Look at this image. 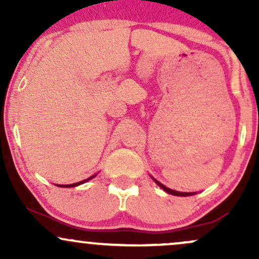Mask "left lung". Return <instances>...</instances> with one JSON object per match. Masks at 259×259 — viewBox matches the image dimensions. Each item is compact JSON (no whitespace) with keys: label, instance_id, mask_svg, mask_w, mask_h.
I'll list each match as a JSON object with an SVG mask.
<instances>
[{"label":"left lung","instance_id":"left-lung-1","mask_svg":"<svg viewBox=\"0 0 259 259\" xmlns=\"http://www.w3.org/2000/svg\"><path fill=\"white\" fill-rule=\"evenodd\" d=\"M153 180L156 181L157 185H158L159 187H162V189L164 190L165 192H168V194H170V195H174V196H183V197H185V196H192V195H195V192H179V191H174V190L169 189V187H165L164 185H163V184H160L159 181H157L156 179H153Z\"/></svg>","mask_w":259,"mask_h":259}]
</instances>
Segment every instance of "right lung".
<instances>
[{"instance_id": "right-lung-1", "label": "right lung", "mask_w": 259, "mask_h": 259, "mask_svg": "<svg viewBox=\"0 0 259 259\" xmlns=\"http://www.w3.org/2000/svg\"><path fill=\"white\" fill-rule=\"evenodd\" d=\"M95 177H96V174L92 175V177H90V178H88V179H85V180H82V181H79V183L69 184V185H57V186H59V187H74V186H78V185H80V184H84V183H86V181H89V180L92 179V178H95Z\"/></svg>"}]
</instances>
